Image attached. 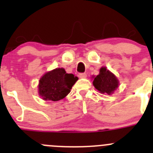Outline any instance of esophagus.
<instances>
[{
  "mask_svg": "<svg viewBox=\"0 0 153 153\" xmlns=\"http://www.w3.org/2000/svg\"><path fill=\"white\" fill-rule=\"evenodd\" d=\"M78 76H79V78H85L86 77H87V74H86V73H80L79 75H78Z\"/></svg>",
  "mask_w": 153,
  "mask_h": 153,
  "instance_id": "esophagus-1",
  "label": "esophagus"
}]
</instances>
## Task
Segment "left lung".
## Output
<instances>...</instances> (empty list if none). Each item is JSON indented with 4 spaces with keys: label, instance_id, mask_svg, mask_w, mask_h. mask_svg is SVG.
<instances>
[{
    "label": "left lung",
    "instance_id": "obj_1",
    "mask_svg": "<svg viewBox=\"0 0 153 153\" xmlns=\"http://www.w3.org/2000/svg\"><path fill=\"white\" fill-rule=\"evenodd\" d=\"M93 84L100 93L111 95L118 87L119 81L114 74L105 67H102L99 75L94 78Z\"/></svg>",
    "mask_w": 153,
    "mask_h": 153
}]
</instances>
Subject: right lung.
Returning <instances> with one entry per match:
<instances>
[{
	"label": "right lung",
	"instance_id": "1",
	"mask_svg": "<svg viewBox=\"0 0 153 153\" xmlns=\"http://www.w3.org/2000/svg\"><path fill=\"white\" fill-rule=\"evenodd\" d=\"M78 78L57 68L45 73L39 80V93L45 100H60L66 97Z\"/></svg>",
	"mask_w": 153,
	"mask_h": 153
}]
</instances>
